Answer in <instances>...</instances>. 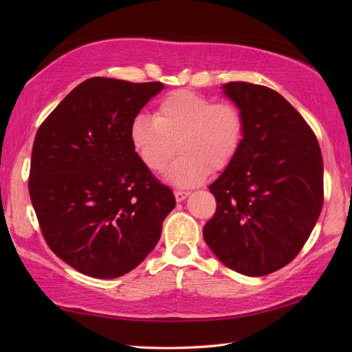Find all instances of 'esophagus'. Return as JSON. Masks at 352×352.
Masks as SVG:
<instances>
[{
    "label": "esophagus",
    "instance_id": "obj_1",
    "mask_svg": "<svg viewBox=\"0 0 352 352\" xmlns=\"http://www.w3.org/2000/svg\"><path fill=\"white\" fill-rule=\"evenodd\" d=\"M174 195H175V199L178 201V203H182L183 199H186V198L189 197V192L188 190H175Z\"/></svg>",
    "mask_w": 352,
    "mask_h": 352
}]
</instances>
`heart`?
<instances>
[{
	"label": "heart",
	"instance_id": "obj_1",
	"mask_svg": "<svg viewBox=\"0 0 352 352\" xmlns=\"http://www.w3.org/2000/svg\"><path fill=\"white\" fill-rule=\"evenodd\" d=\"M242 109L228 100L174 91L159 101L154 116L139 113L130 125L134 153L146 169L162 172L180 148V157L166 172L177 186H193L212 170H222L234 160L245 139Z\"/></svg>",
	"mask_w": 352,
	"mask_h": 352
}]
</instances>
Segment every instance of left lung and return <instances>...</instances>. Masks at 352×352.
Returning a JSON list of instances; mask_svg holds the SVG:
<instances>
[{
  "label": "left lung",
  "mask_w": 352,
  "mask_h": 352,
  "mask_svg": "<svg viewBox=\"0 0 352 352\" xmlns=\"http://www.w3.org/2000/svg\"><path fill=\"white\" fill-rule=\"evenodd\" d=\"M246 121L241 151L208 186L216 212L203 236L223 265L263 276L289 265L324 204V162L315 133L289 101L266 86H223Z\"/></svg>",
  "instance_id": "8db88e82"
}]
</instances>
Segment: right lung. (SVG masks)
<instances>
[{"instance_id":"add662e5","label":"right lung","mask_w":352,"mask_h":352,"mask_svg":"<svg viewBox=\"0 0 352 352\" xmlns=\"http://www.w3.org/2000/svg\"><path fill=\"white\" fill-rule=\"evenodd\" d=\"M160 81L94 77L36 133L28 192L50 250L78 272L116 278L154 250L174 193L146 169L130 125Z\"/></svg>"}]
</instances>
